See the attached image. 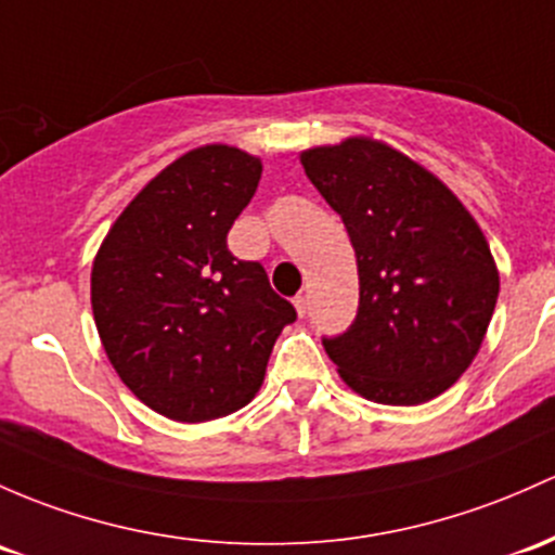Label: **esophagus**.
<instances>
[{"label":"esophagus","mask_w":555,"mask_h":555,"mask_svg":"<svg viewBox=\"0 0 555 555\" xmlns=\"http://www.w3.org/2000/svg\"><path fill=\"white\" fill-rule=\"evenodd\" d=\"M293 302H295V311H297V317H300V319L306 317V311H308V300H306V297H302V295H297Z\"/></svg>","instance_id":"1"}]
</instances>
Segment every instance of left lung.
Masks as SVG:
<instances>
[{
    "label": "left lung",
    "instance_id": "obj_1",
    "mask_svg": "<svg viewBox=\"0 0 555 555\" xmlns=\"http://www.w3.org/2000/svg\"><path fill=\"white\" fill-rule=\"evenodd\" d=\"M308 180L346 223L359 311L324 351L359 396L415 406L476 359L500 293L489 244L463 202L383 140L348 138L300 154Z\"/></svg>",
    "mask_w": 555,
    "mask_h": 555
}]
</instances>
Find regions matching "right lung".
I'll return each instance as SVG.
<instances>
[{
  "mask_svg": "<svg viewBox=\"0 0 555 555\" xmlns=\"http://www.w3.org/2000/svg\"><path fill=\"white\" fill-rule=\"evenodd\" d=\"M258 156L212 143L165 167L111 225L92 262V317L121 383L159 415L207 423L266 377L293 302L266 268L229 253L260 183Z\"/></svg>",
  "mask_w": 555,
  "mask_h": 555,
  "instance_id": "obj_1",
  "label": "right lung"
}]
</instances>
